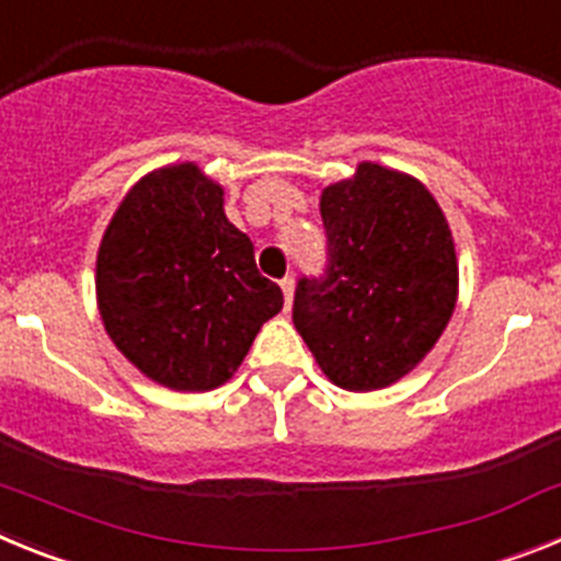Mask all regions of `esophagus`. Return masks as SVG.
<instances>
[{"label": "esophagus", "instance_id": "obj_1", "mask_svg": "<svg viewBox=\"0 0 561 561\" xmlns=\"http://www.w3.org/2000/svg\"><path fill=\"white\" fill-rule=\"evenodd\" d=\"M280 289H284V300H286V309L291 306V297H295V277L286 275L284 280H280Z\"/></svg>", "mask_w": 561, "mask_h": 561}]
</instances>
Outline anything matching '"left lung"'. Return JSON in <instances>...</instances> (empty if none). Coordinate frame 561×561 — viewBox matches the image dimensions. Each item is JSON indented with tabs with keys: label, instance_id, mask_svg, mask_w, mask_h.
Masks as SVG:
<instances>
[{
	"label": "left lung",
	"instance_id": "1",
	"mask_svg": "<svg viewBox=\"0 0 561 561\" xmlns=\"http://www.w3.org/2000/svg\"><path fill=\"white\" fill-rule=\"evenodd\" d=\"M331 266L295 291V329L336 388H390L419 365L458 304L449 221L424 182L379 162L320 193Z\"/></svg>",
	"mask_w": 561,
	"mask_h": 561
}]
</instances>
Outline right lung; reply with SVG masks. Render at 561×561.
Returning <instances> with one entry per match:
<instances>
[{
  "instance_id": "right-lung-1",
  "label": "right lung",
  "mask_w": 561,
  "mask_h": 561,
  "mask_svg": "<svg viewBox=\"0 0 561 561\" xmlns=\"http://www.w3.org/2000/svg\"><path fill=\"white\" fill-rule=\"evenodd\" d=\"M103 329L162 388L205 393L238 370L261 325L284 309L252 241L225 216V187L196 162L131 185L98 247Z\"/></svg>"
}]
</instances>
